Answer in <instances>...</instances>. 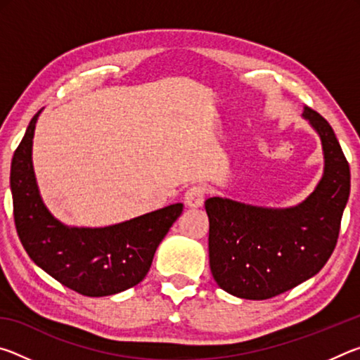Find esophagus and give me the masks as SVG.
Instances as JSON below:
<instances>
[{
    "label": "esophagus",
    "instance_id": "esophagus-1",
    "mask_svg": "<svg viewBox=\"0 0 360 360\" xmlns=\"http://www.w3.org/2000/svg\"><path fill=\"white\" fill-rule=\"evenodd\" d=\"M206 197V188L205 186H192L184 195L186 205L188 208H200L205 203Z\"/></svg>",
    "mask_w": 360,
    "mask_h": 360
}]
</instances>
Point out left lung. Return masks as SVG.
Segmentation results:
<instances>
[{"mask_svg": "<svg viewBox=\"0 0 360 360\" xmlns=\"http://www.w3.org/2000/svg\"><path fill=\"white\" fill-rule=\"evenodd\" d=\"M303 115L319 133L326 158L324 176L303 203L266 210L219 197L205 202L212 278L235 297L266 300L294 289L314 276L337 246L349 163L330 124L311 108Z\"/></svg>", "mask_w": 360, "mask_h": 360, "instance_id": "8db88e82", "label": "left lung"}]
</instances>
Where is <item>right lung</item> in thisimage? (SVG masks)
Wrapping results in <instances>:
<instances>
[{
  "label": "right lung",
  "mask_w": 360,
  "mask_h": 360,
  "mask_svg": "<svg viewBox=\"0 0 360 360\" xmlns=\"http://www.w3.org/2000/svg\"><path fill=\"white\" fill-rule=\"evenodd\" d=\"M39 112L30 122L11 163L14 222L36 265L87 297L119 294L143 281L155 249L181 216L182 203L105 229L66 227L46 210L36 186L32 144Z\"/></svg>",
  "instance_id": "1"
}]
</instances>
